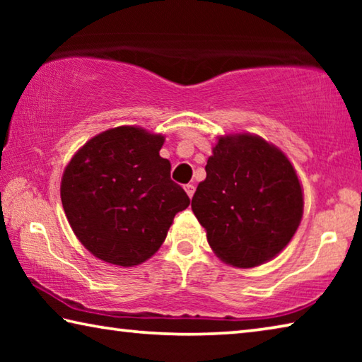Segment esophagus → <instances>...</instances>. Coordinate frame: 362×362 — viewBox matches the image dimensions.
<instances>
[{"label": "esophagus", "mask_w": 362, "mask_h": 362, "mask_svg": "<svg viewBox=\"0 0 362 362\" xmlns=\"http://www.w3.org/2000/svg\"><path fill=\"white\" fill-rule=\"evenodd\" d=\"M185 192H187V194L189 196V198H193V194H194V185H193V183H188V185H185Z\"/></svg>", "instance_id": "obj_1"}]
</instances>
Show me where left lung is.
Masks as SVG:
<instances>
[{"instance_id": "left-lung-1", "label": "left lung", "mask_w": 362, "mask_h": 362, "mask_svg": "<svg viewBox=\"0 0 362 362\" xmlns=\"http://www.w3.org/2000/svg\"><path fill=\"white\" fill-rule=\"evenodd\" d=\"M192 209L220 259L238 268L272 260L297 231L303 194L276 146L250 134L220 137Z\"/></svg>"}]
</instances>
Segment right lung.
I'll return each mask as SVG.
<instances>
[{
	"mask_svg": "<svg viewBox=\"0 0 362 362\" xmlns=\"http://www.w3.org/2000/svg\"><path fill=\"white\" fill-rule=\"evenodd\" d=\"M163 136L121 126L99 134L66 166L60 198L71 230L97 259L134 267L161 247L189 198L159 156Z\"/></svg>",
	"mask_w": 362,
	"mask_h": 362,
	"instance_id": "1",
	"label": "right lung"
}]
</instances>
